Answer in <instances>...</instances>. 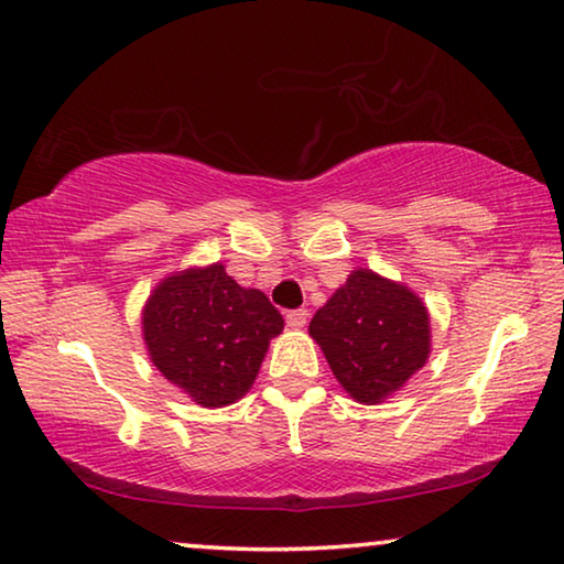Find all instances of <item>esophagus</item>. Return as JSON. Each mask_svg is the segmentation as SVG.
Returning a JSON list of instances; mask_svg holds the SVG:
<instances>
[{"instance_id":"34e87169","label":"esophagus","mask_w":564,"mask_h":564,"mask_svg":"<svg viewBox=\"0 0 564 564\" xmlns=\"http://www.w3.org/2000/svg\"><path fill=\"white\" fill-rule=\"evenodd\" d=\"M306 318H308L306 308H296V311H289V314H285V324H289L291 329H304Z\"/></svg>"}]
</instances>
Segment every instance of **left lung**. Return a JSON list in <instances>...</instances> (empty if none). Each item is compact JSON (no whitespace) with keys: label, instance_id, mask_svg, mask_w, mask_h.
I'll return each instance as SVG.
<instances>
[{"label":"left lung","instance_id":"1","mask_svg":"<svg viewBox=\"0 0 564 564\" xmlns=\"http://www.w3.org/2000/svg\"><path fill=\"white\" fill-rule=\"evenodd\" d=\"M308 334L351 400L380 405L431 357V314L405 283L355 268L316 311Z\"/></svg>","mask_w":564,"mask_h":564}]
</instances>
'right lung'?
<instances>
[{"instance_id":"obj_1","label":"right lung","mask_w":564,"mask_h":564,"mask_svg":"<svg viewBox=\"0 0 564 564\" xmlns=\"http://www.w3.org/2000/svg\"><path fill=\"white\" fill-rule=\"evenodd\" d=\"M283 332L263 291L223 263L192 265L154 285L141 308L151 365L199 408H225L253 388L268 344Z\"/></svg>"}]
</instances>
